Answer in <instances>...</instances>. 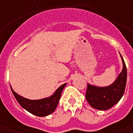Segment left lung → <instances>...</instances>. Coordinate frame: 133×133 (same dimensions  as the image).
Segmentation results:
<instances>
[{
    "instance_id": "8db88e82",
    "label": "left lung",
    "mask_w": 133,
    "mask_h": 133,
    "mask_svg": "<svg viewBox=\"0 0 133 133\" xmlns=\"http://www.w3.org/2000/svg\"><path fill=\"white\" fill-rule=\"evenodd\" d=\"M123 61L122 72L113 83L107 87H96L88 84L85 98L93 108L105 110L111 108L123 97L127 82V68L125 61Z\"/></svg>"
}]
</instances>
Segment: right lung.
<instances>
[{
	"label": "right lung",
	"instance_id": "1",
	"mask_svg": "<svg viewBox=\"0 0 133 133\" xmlns=\"http://www.w3.org/2000/svg\"><path fill=\"white\" fill-rule=\"evenodd\" d=\"M66 83L59 87L54 92V94L50 97L41 100H29L17 94L12 88L11 90L17 101L23 108L36 116L44 117L55 111L61 98L62 91Z\"/></svg>",
	"mask_w": 133,
	"mask_h": 133
}]
</instances>
